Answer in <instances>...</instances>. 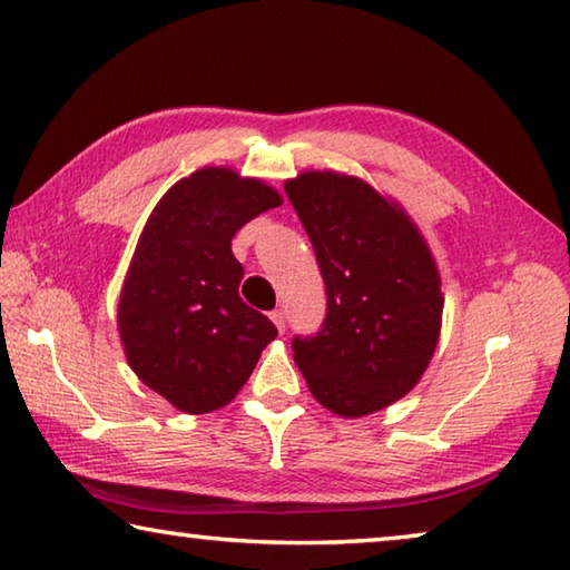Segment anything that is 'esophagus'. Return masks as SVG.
I'll list each match as a JSON object with an SVG mask.
<instances>
[{"mask_svg": "<svg viewBox=\"0 0 570 570\" xmlns=\"http://www.w3.org/2000/svg\"><path fill=\"white\" fill-rule=\"evenodd\" d=\"M269 321L275 323L277 333H285V313H283V311H273V313H269Z\"/></svg>", "mask_w": 570, "mask_h": 570, "instance_id": "esophagus-1", "label": "esophagus"}]
</instances>
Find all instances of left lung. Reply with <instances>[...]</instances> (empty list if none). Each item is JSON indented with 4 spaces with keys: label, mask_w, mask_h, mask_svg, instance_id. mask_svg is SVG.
I'll use <instances>...</instances> for the list:
<instances>
[{
    "label": "left lung",
    "mask_w": 570,
    "mask_h": 570,
    "mask_svg": "<svg viewBox=\"0 0 570 570\" xmlns=\"http://www.w3.org/2000/svg\"><path fill=\"white\" fill-rule=\"evenodd\" d=\"M321 267L327 311L315 335L293 337L317 403L343 417L383 411L421 381L441 335V275L401 207L341 173L285 183Z\"/></svg>",
    "instance_id": "left-lung-1"
}]
</instances>
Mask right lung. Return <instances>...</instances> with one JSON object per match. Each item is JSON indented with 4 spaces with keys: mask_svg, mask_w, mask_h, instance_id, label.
I'll return each mask as SVG.
<instances>
[{
    "mask_svg": "<svg viewBox=\"0 0 570 570\" xmlns=\"http://www.w3.org/2000/svg\"><path fill=\"white\" fill-rule=\"evenodd\" d=\"M283 205L273 187L203 167L159 199L139 235L117 325L139 381L183 413H213L247 383L277 327L243 303L239 227Z\"/></svg>",
    "mask_w": 570,
    "mask_h": 570,
    "instance_id": "add662e5",
    "label": "right lung"
}]
</instances>
